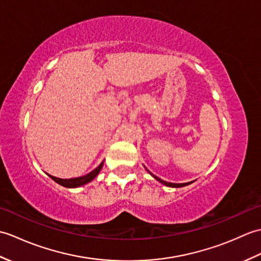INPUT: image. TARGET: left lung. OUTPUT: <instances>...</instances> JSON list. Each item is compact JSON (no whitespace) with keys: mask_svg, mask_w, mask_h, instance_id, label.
I'll use <instances>...</instances> for the list:
<instances>
[{"mask_svg":"<svg viewBox=\"0 0 261 261\" xmlns=\"http://www.w3.org/2000/svg\"><path fill=\"white\" fill-rule=\"evenodd\" d=\"M146 170L148 171L149 174H150L154 179L156 180H158L159 182H162V184H164L165 186H168V187H174V188H178V187H184V186H187V185H190V184H192V182L194 181H188V182H182V184H176V182H168V181H165V180H163V179H160L159 177H157V176H154V175H152L150 171H149L147 168H146Z\"/></svg>","mask_w":261,"mask_h":261,"instance_id":"1","label":"left lung"}]
</instances>
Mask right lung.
<instances>
[{"label":"right lung","instance_id":"1","mask_svg":"<svg viewBox=\"0 0 261 261\" xmlns=\"http://www.w3.org/2000/svg\"><path fill=\"white\" fill-rule=\"evenodd\" d=\"M103 165H104V160H103V162H102L101 164H99V165L97 166V167H96L95 169L92 170L91 173L86 174L85 176L76 177V178L63 179V178H58V177H55V176H51V175H49V174H48V176L50 177V178H51L53 180L56 181L57 184L62 185V186H64V187H67V188H76V187H80V186L85 185V184H87V182H90V181H92L94 178H95V177L99 174V171H101V169H102V167H103Z\"/></svg>","mask_w":261,"mask_h":261}]
</instances>
